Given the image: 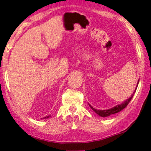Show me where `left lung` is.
I'll use <instances>...</instances> for the list:
<instances>
[{
  "label": "left lung",
  "instance_id": "obj_1",
  "mask_svg": "<svg viewBox=\"0 0 151 151\" xmlns=\"http://www.w3.org/2000/svg\"><path fill=\"white\" fill-rule=\"evenodd\" d=\"M138 81H139V80H138ZM138 84H137V86H138ZM136 89H137V87H136ZM136 89H135V91H136ZM134 93H135V91L133 92V93L131 95V96L129 99H127L126 101H124V103L121 104H120V105L116 106L113 107L112 109H108V110H97V109L93 108L91 106H90V105L89 106L93 111H94L96 114H97L99 116H101V117H106V116H109L111 115V114H116V113H118V112L121 111L123 110L124 109H125L126 107L128 106V104H129V102L131 101V99L133 98Z\"/></svg>",
  "mask_w": 151,
  "mask_h": 151
}]
</instances>
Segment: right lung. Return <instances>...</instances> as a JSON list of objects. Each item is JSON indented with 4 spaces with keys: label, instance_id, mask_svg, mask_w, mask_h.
I'll return each mask as SVG.
<instances>
[{
    "label": "right lung",
    "instance_id": "add662e5",
    "mask_svg": "<svg viewBox=\"0 0 151 151\" xmlns=\"http://www.w3.org/2000/svg\"><path fill=\"white\" fill-rule=\"evenodd\" d=\"M50 117V116H46V117H45L44 119H47V118H49Z\"/></svg>",
    "mask_w": 151,
    "mask_h": 151
}]
</instances>
